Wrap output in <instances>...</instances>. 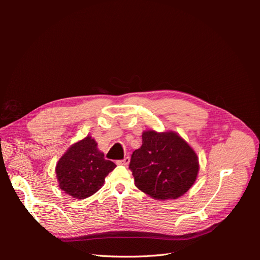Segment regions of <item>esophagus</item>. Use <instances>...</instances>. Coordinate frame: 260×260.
I'll use <instances>...</instances> for the list:
<instances>
[{
    "label": "esophagus",
    "instance_id": "1",
    "mask_svg": "<svg viewBox=\"0 0 260 260\" xmlns=\"http://www.w3.org/2000/svg\"><path fill=\"white\" fill-rule=\"evenodd\" d=\"M130 162V157L129 156H125L123 159H121V160H118L117 161V164H119V165H124V166H127V165Z\"/></svg>",
    "mask_w": 260,
    "mask_h": 260
}]
</instances>
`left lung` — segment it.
I'll list each match as a JSON object with an SVG mask.
<instances>
[{
  "label": "left lung",
  "mask_w": 260,
  "mask_h": 260,
  "mask_svg": "<svg viewBox=\"0 0 260 260\" xmlns=\"http://www.w3.org/2000/svg\"><path fill=\"white\" fill-rule=\"evenodd\" d=\"M199 158L175 132L145 131L142 146L131 155L129 169L135 184L156 200L178 199L188 191L199 174Z\"/></svg>",
  "instance_id": "8db88e82"
}]
</instances>
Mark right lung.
I'll list each match as a JSON object with an SVG mask.
<instances>
[{
  "instance_id": "right-lung-1",
  "label": "right lung",
  "mask_w": 260,
  "mask_h": 260,
  "mask_svg": "<svg viewBox=\"0 0 260 260\" xmlns=\"http://www.w3.org/2000/svg\"><path fill=\"white\" fill-rule=\"evenodd\" d=\"M116 165L104 158L98 143L86 137L70 146L56 165L60 190L78 200L93 195L103 185L105 177Z\"/></svg>"
}]
</instances>
